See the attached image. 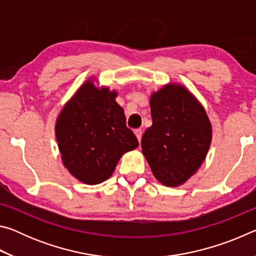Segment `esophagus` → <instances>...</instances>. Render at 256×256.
Segmentation results:
<instances>
[{
    "instance_id": "obj_1",
    "label": "esophagus",
    "mask_w": 256,
    "mask_h": 256,
    "mask_svg": "<svg viewBox=\"0 0 256 256\" xmlns=\"http://www.w3.org/2000/svg\"><path fill=\"white\" fill-rule=\"evenodd\" d=\"M134 134H136L138 141L140 142V141H141V138H142V131H141V130H140V128L136 130V131H134Z\"/></svg>"
}]
</instances>
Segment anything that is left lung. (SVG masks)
Listing matches in <instances>:
<instances>
[{
  "mask_svg": "<svg viewBox=\"0 0 256 256\" xmlns=\"http://www.w3.org/2000/svg\"><path fill=\"white\" fill-rule=\"evenodd\" d=\"M152 125L141 141L154 178L177 188L204 162L212 125L198 98L180 84H167L150 94Z\"/></svg>",
  "mask_w": 256,
  "mask_h": 256,
  "instance_id": "1",
  "label": "left lung"
}]
</instances>
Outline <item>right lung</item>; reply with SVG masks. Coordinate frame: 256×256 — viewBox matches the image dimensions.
Wrapping results in <instances>:
<instances>
[{
  "label": "right lung",
  "instance_id": "right-lung-1",
  "mask_svg": "<svg viewBox=\"0 0 256 256\" xmlns=\"http://www.w3.org/2000/svg\"><path fill=\"white\" fill-rule=\"evenodd\" d=\"M96 84V78H88L66 102L55 122L64 167L86 185L107 180L120 157L138 146L125 124L124 110L115 100L118 92Z\"/></svg>",
  "mask_w": 256,
  "mask_h": 256
}]
</instances>
